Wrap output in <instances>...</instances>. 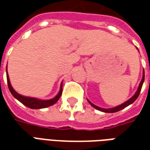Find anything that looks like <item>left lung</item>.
Instances as JSON below:
<instances>
[{"label":"left lung","mask_w":150,"mask_h":150,"mask_svg":"<svg viewBox=\"0 0 150 150\" xmlns=\"http://www.w3.org/2000/svg\"><path fill=\"white\" fill-rule=\"evenodd\" d=\"M144 80H145V71H143V77H142V79L141 83H140V84H139V87H138V89H137V92L135 93V95L132 96V98H130L129 100H127L126 102H125L124 104H120L119 106H117V107H115V108H100L96 106V105H95L93 104L92 103H91L90 101H88L90 104H91V106L93 108H95L96 109H97L99 111H101V112H109V113H112V112H118V111H120L122 110L123 108H126L127 106H129V104H132L134 101L137 99V97L139 96V95H140V92H141V90H142V85H143V83H144Z\"/></svg>","instance_id":"8db88e82"}]
</instances>
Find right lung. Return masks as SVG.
<instances>
[{
	"mask_svg": "<svg viewBox=\"0 0 150 150\" xmlns=\"http://www.w3.org/2000/svg\"><path fill=\"white\" fill-rule=\"evenodd\" d=\"M7 71V68H6ZM7 83H8V87L9 91L11 92V94L14 96L17 100L21 102V104H23L25 105L26 107L30 108H33V109H39V108H47L49 106H51L53 104H54L59 100V99L61 96L62 92V83L61 84V88H60V91H59V94L56 96L55 97L53 98L51 100H40L35 98H31V97H25L23 96H21L18 93H17L16 91L13 90V88H12L11 84H10V82H9V79H8V73H7Z\"/></svg>",
	"mask_w": 150,
	"mask_h": 150,
	"instance_id": "right-lung-1",
	"label": "right lung"
}]
</instances>
